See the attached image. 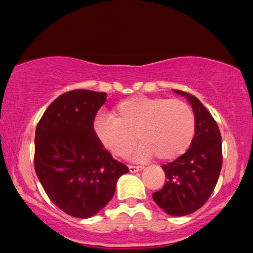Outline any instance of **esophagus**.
<instances>
[{"instance_id":"34e87169","label":"esophagus","mask_w":253,"mask_h":253,"mask_svg":"<svg viewBox=\"0 0 253 253\" xmlns=\"http://www.w3.org/2000/svg\"><path fill=\"white\" fill-rule=\"evenodd\" d=\"M128 169H129V172H138V171L143 170L144 167H135V165H129Z\"/></svg>"}]
</instances>
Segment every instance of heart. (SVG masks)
Wrapping results in <instances>:
<instances>
[{
	"mask_svg": "<svg viewBox=\"0 0 253 253\" xmlns=\"http://www.w3.org/2000/svg\"><path fill=\"white\" fill-rule=\"evenodd\" d=\"M92 128L114 156L126 157L139 139L143 143L134 152L136 159L156 155L161 161H171L189 149L196 120L189 104L178 98L133 96L119 102L112 117L98 114Z\"/></svg>",
	"mask_w": 253,
	"mask_h": 253,
	"instance_id": "b5f03b06",
	"label": "heart"
}]
</instances>
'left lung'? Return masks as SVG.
I'll return each instance as SVG.
<instances>
[{
    "mask_svg": "<svg viewBox=\"0 0 253 253\" xmlns=\"http://www.w3.org/2000/svg\"><path fill=\"white\" fill-rule=\"evenodd\" d=\"M173 92L187 98L193 108L195 135L187 152L162 165L167 181L152 197L165 213L183 216L201 208L215 188L222 165L221 134L215 120L199 98L181 90Z\"/></svg>",
    "mask_w": 253,
    "mask_h": 253,
    "instance_id": "left-lung-1",
    "label": "left lung"
}]
</instances>
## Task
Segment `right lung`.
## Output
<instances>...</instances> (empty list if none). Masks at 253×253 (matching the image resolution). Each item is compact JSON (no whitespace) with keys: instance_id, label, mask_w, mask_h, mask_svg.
Segmentation results:
<instances>
[{"instance_id":"add662e5","label":"right lung","mask_w":253,"mask_h":253,"mask_svg":"<svg viewBox=\"0 0 253 253\" xmlns=\"http://www.w3.org/2000/svg\"><path fill=\"white\" fill-rule=\"evenodd\" d=\"M106 92L72 90L52 102L36 129L34 168L43 190L58 208L81 219L94 216L128 172L95 136L97 110Z\"/></svg>"}]
</instances>
